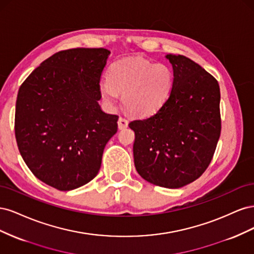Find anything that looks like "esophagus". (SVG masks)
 Here are the masks:
<instances>
[{
	"label": "esophagus",
	"instance_id": "obj_1",
	"mask_svg": "<svg viewBox=\"0 0 254 254\" xmlns=\"http://www.w3.org/2000/svg\"><path fill=\"white\" fill-rule=\"evenodd\" d=\"M118 126H119V129H126L128 127V120H126L125 118H120L119 121H118Z\"/></svg>",
	"mask_w": 254,
	"mask_h": 254
}]
</instances>
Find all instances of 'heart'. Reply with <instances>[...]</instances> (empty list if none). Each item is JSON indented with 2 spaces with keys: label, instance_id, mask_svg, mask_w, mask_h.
<instances>
[{
  "label": "heart",
  "instance_id": "heart-1",
  "mask_svg": "<svg viewBox=\"0 0 254 254\" xmlns=\"http://www.w3.org/2000/svg\"><path fill=\"white\" fill-rule=\"evenodd\" d=\"M174 82V73L168 65L131 57L110 66L109 77L99 80L98 91L107 106L115 107L120 94L130 113L146 118L164 106L172 94Z\"/></svg>",
  "mask_w": 254,
  "mask_h": 254
}]
</instances>
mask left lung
I'll list each match as a JSON object with an SVG mask.
<instances>
[{"mask_svg": "<svg viewBox=\"0 0 254 254\" xmlns=\"http://www.w3.org/2000/svg\"><path fill=\"white\" fill-rule=\"evenodd\" d=\"M174 89L152 117L129 123L135 139V170L155 186L178 189L195 181L209 166L220 135L219 84L182 55L167 54Z\"/></svg>", "mask_w": 254, "mask_h": 254, "instance_id": "1", "label": "left lung"}]
</instances>
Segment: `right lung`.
I'll use <instances>...</instances> for the list:
<instances>
[{
	"label": "right lung",
	"instance_id": "add662e5",
	"mask_svg": "<svg viewBox=\"0 0 254 254\" xmlns=\"http://www.w3.org/2000/svg\"><path fill=\"white\" fill-rule=\"evenodd\" d=\"M106 49H71L44 60L21 84L14 132L21 156L38 179L71 190L98 174L119 117L102 110L98 83Z\"/></svg>",
	"mask_w": 254,
	"mask_h": 254
}]
</instances>
